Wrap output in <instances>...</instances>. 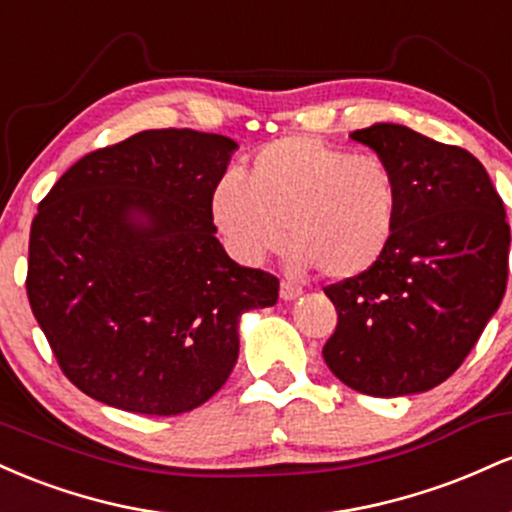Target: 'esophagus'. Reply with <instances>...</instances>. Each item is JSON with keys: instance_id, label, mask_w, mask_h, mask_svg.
<instances>
[{"instance_id": "esophagus-1", "label": "esophagus", "mask_w": 512, "mask_h": 512, "mask_svg": "<svg viewBox=\"0 0 512 512\" xmlns=\"http://www.w3.org/2000/svg\"><path fill=\"white\" fill-rule=\"evenodd\" d=\"M279 293H281V298H284V301H293V298L301 296L303 289H301V286H298V284H293V281L284 279V281H281Z\"/></svg>"}]
</instances>
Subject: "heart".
Here are the masks:
<instances>
[{
  "mask_svg": "<svg viewBox=\"0 0 512 512\" xmlns=\"http://www.w3.org/2000/svg\"><path fill=\"white\" fill-rule=\"evenodd\" d=\"M211 219L243 262H262L291 238L298 267L354 279L395 243L402 180L383 156L293 134L257 149L243 180L216 182Z\"/></svg>",
  "mask_w": 512,
  "mask_h": 512,
  "instance_id": "1",
  "label": "heart"
}]
</instances>
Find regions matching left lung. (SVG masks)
I'll return each mask as SVG.
<instances>
[{
	"mask_svg": "<svg viewBox=\"0 0 512 512\" xmlns=\"http://www.w3.org/2000/svg\"><path fill=\"white\" fill-rule=\"evenodd\" d=\"M351 139L397 168L402 219L373 269L325 286L337 330L322 356L351 390L426 392L448 380L508 284L510 226L484 166L460 146L378 122Z\"/></svg>",
	"mask_w": 512,
	"mask_h": 512,
	"instance_id": "8db88e82",
	"label": "left lung"
}]
</instances>
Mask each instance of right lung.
I'll return each mask as SVG.
<instances>
[{
    "label": "right lung",
    "mask_w": 512,
    "mask_h": 512,
    "mask_svg": "<svg viewBox=\"0 0 512 512\" xmlns=\"http://www.w3.org/2000/svg\"><path fill=\"white\" fill-rule=\"evenodd\" d=\"M236 142L146 129L74 163L38 204L28 303L62 373L88 397L173 416L221 390L238 320L279 279L226 255L211 192Z\"/></svg>",
    "instance_id": "1"
}]
</instances>
